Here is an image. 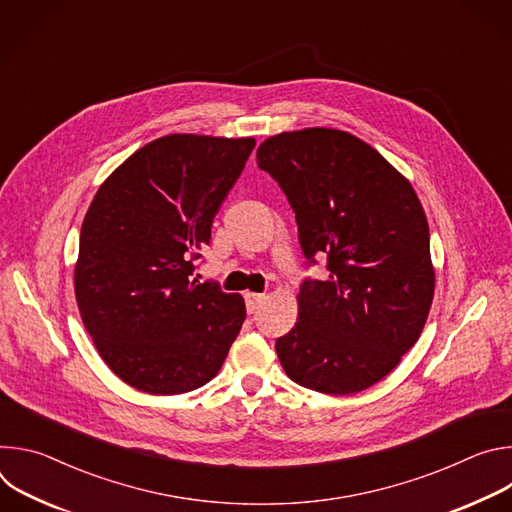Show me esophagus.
Instances as JSON below:
<instances>
[{
    "label": "esophagus",
    "mask_w": 512,
    "mask_h": 512,
    "mask_svg": "<svg viewBox=\"0 0 512 512\" xmlns=\"http://www.w3.org/2000/svg\"><path fill=\"white\" fill-rule=\"evenodd\" d=\"M263 302H265L263 294H253V291H247V294H245V304H247L249 314H255L261 308Z\"/></svg>",
    "instance_id": "esophagus-1"
}]
</instances>
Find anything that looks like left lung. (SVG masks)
I'll return each mask as SVG.
<instances>
[{
  "instance_id": "left-lung-1",
  "label": "left lung",
  "mask_w": 512,
  "mask_h": 512,
  "mask_svg": "<svg viewBox=\"0 0 512 512\" xmlns=\"http://www.w3.org/2000/svg\"><path fill=\"white\" fill-rule=\"evenodd\" d=\"M257 166L296 212L310 261L328 277L300 287V318L275 350L287 377L350 395L387 377L417 342L435 275L423 206L405 176L362 139L326 127L265 139Z\"/></svg>"
}]
</instances>
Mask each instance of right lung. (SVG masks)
<instances>
[{"mask_svg": "<svg viewBox=\"0 0 512 512\" xmlns=\"http://www.w3.org/2000/svg\"><path fill=\"white\" fill-rule=\"evenodd\" d=\"M253 148V137L154 139L101 184L85 214L75 267L81 318L107 367L137 391L206 385L245 322L239 294L192 273Z\"/></svg>", "mask_w": 512, "mask_h": 512, "instance_id": "1", "label": "right lung"}]
</instances>
